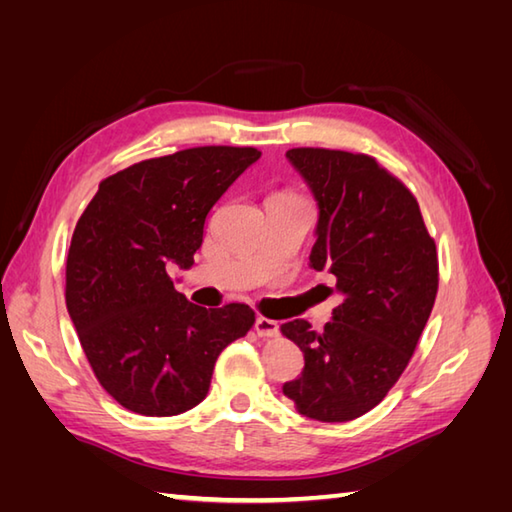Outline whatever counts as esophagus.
I'll use <instances>...</instances> for the list:
<instances>
[{"label": "esophagus", "mask_w": 512, "mask_h": 512, "mask_svg": "<svg viewBox=\"0 0 512 512\" xmlns=\"http://www.w3.org/2000/svg\"><path fill=\"white\" fill-rule=\"evenodd\" d=\"M255 332L262 336V339H275L279 334V325L273 319H266V317H257L255 321Z\"/></svg>", "instance_id": "34e87169"}]
</instances>
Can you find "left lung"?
<instances>
[{
	"instance_id": "8db88e82",
	"label": "left lung",
	"mask_w": 512,
	"mask_h": 512,
	"mask_svg": "<svg viewBox=\"0 0 512 512\" xmlns=\"http://www.w3.org/2000/svg\"><path fill=\"white\" fill-rule=\"evenodd\" d=\"M286 156L319 204L310 266L330 270L343 301L321 332L303 319L281 325L306 358L284 394L301 416L347 422L387 396L416 352L438 295V250L418 200L376 158L321 147Z\"/></svg>"
}]
</instances>
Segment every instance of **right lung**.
I'll list each match as a JSON object with an SVG mask.
<instances>
[{
    "mask_svg": "<svg viewBox=\"0 0 512 512\" xmlns=\"http://www.w3.org/2000/svg\"><path fill=\"white\" fill-rule=\"evenodd\" d=\"M259 156L211 145L136 162L105 178L76 222L65 306L96 380L125 409L167 418L200 405L217 356L253 328L246 303L195 306L167 268H191L206 215Z\"/></svg>",
    "mask_w": 512,
    "mask_h": 512,
    "instance_id": "1",
    "label": "right lung"
}]
</instances>
